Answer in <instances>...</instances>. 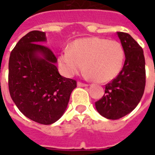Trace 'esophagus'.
<instances>
[{
  "instance_id": "obj_1",
  "label": "esophagus",
  "mask_w": 155,
  "mask_h": 155,
  "mask_svg": "<svg viewBox=\"0 0 155 155\" xmlns=\"http://www.w3.org/2000/svg\"><path fill=\"white\" fill-rule=\"evenodd\" d=\"M77 86H78V87H86V86H87V84H84V83L78 82L77 83Z\"/></svg>"
}]
</instances>
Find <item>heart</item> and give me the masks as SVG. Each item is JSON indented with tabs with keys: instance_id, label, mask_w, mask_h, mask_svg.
I'll return each mask as SVG.
<instances>
[{
	"instance_id": "heart-1",
	"label": "heart",
	"mask_w": 155,
	"mask_h": 155,
	"mask_svg": "<svg viewBox=\"0 0 155 155\" xmlns=\"http://www.w3.org/2000/svg\"><path fill=\"white\" fill-rule=\"evenodd\" d=\"M125 61V51L117 41L92 37L75 40L70 50L61 52L59 65L67 76L84 68L87 75L99 83L108 82L119 75Z\"/></svg>"
}]
</instances>
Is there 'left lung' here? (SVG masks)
<instances>
[{"mask_svg": "<svg viewBox=\"0 0 155 155\" xmlns=\"http://www.w3.org/2000/svg\"><path fill=\"white\" fill-rule=\"evenodd\" d=\"M117 35L125 51V63L119 75L105 85L101 99L95 103L98 113L110 120L132 112L142 99L146 86L143 50L127 33L117 32Z\"/></svg>", "mask_w": 155, "mask_h": 155, "instance_id": "obj_1", "label": "left lung"}]
</instances>
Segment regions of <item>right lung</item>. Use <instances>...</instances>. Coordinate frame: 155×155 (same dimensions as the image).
Returning a JSON list of instances; mask_svg holds the SVG:
<instances>
[{"label":"right lung","instance_id":"obj_1","mask_svg":"<svg viewBox=\"0 0 155 155\" xmlns=\"http://www.w3.org/2000/svg\"><path fill=\"white\" fill-rule=\"evenodd\" d=\"M46 40L45 32L33 30L18 41L8 61V90L26 117L51 125L65 112L76 81L58 73L54 54L39 44Z\"/></svg>","mask_w":155,"mask_h":155}]
</instances>
